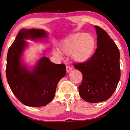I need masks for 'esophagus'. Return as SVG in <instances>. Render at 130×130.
Wrapping results in <instances>:
<instances>
[{
	"mask_svg": "<svg viewBox=\"0 0 130 130\" xmlns=\"http://www.w3.org/2000/svg\"><path fill=\"white\" fill-rule=\"evenodd\" d=\"M66 69H67V73H69V72H70V70H72V68L69 67V66H67V67H66Z\"/></svg>",
	"mask_w": 130,
	"mask_h": 130,
	"instance_id": "obj_1",
	"label": "esophagus"
}]
</instances>
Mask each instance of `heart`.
Returning a JSON list of instances; mask_svg holds the SVG:
<instances>
[{"instance_id":"1","label":"heart","mask_w":130,"mask_h":130,"mask_svg":"<svg viewBox=\"0 0 130 130\" xmlns=\"http://www.w3.org/2000/svg\"><path fill=\"white\" fill-rule=\"evenodd\" d=\"M96 39L93 35L84 33L73 34L60 42V49L65 55H72L77 62H84L93 55L96 47ZM53 54L60 57V52L54 49Z\"/></svg>"}]
</instances>
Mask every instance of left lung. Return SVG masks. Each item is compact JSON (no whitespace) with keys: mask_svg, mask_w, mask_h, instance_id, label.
Segmentation results:
<instances>
[{"mask_svg":"<svg viewBox=\"0 0 130 130\" xmlns=\"http://www.w3.org/2000/svg\"><path fill=\"white\" fill-rule=\"evenodd\" d=\"M97 35V48L86 62L74 63L81 72L83 79L78 87L79 94L84 101L98 103L109 99L117 89L121 78L120 53L107 32L95 25Z\"/></svg>","mask_w":130,"mask_h":130,"instance_id":"left-lung-1","label":"left lung"}]
</instances>
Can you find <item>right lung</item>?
<instances>
[{
  "label": "right lung",
  "mask_w": 130,
  "mask_h": 130,
  "mask_svg": "<svg viewBox=\"0 0 130 130\" xmlns=\"http://www.w3.org/2000/svg\"><path fill=\"white\" fill-rule=\"evenodd\" d=\"M48 38L44 29H22L8 49L6 77L12 91L23 104L41 107L55 96L60 80L67 74L64 64H56L42 57L29 69L23 63L22 56L28 43L25 40L43 41Z\"/></svg>",
  "instance_id": "1"
}]
</instances>
